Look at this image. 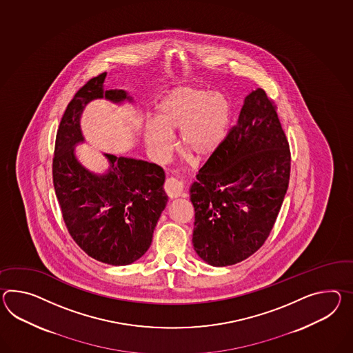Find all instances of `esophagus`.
Masks as SVG:
<instances>
[{
    "label": "esophagus",
    "instance_id": "34e87169",
    "mask_svg": "<svg viewBox=\"0 0 353 353\" xmlns=\"http://www.w3.org/2000/svg\"><path fill=\"white\" fill-rule=\"evenodd\" d=\"M164 190L171 199L180 198L183 194V186L180 181L174 177H168L164 183Z\"/></svg>",
    "mask_w": 353,
    "mask_h": 353
}]
</instances>
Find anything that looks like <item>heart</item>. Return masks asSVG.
Segmentation results:
<instances>
[{
	"label": "heart",
	"mask_w": 353,
	"mask_h": 353,
	"mask_svg": "<svg viewBox=\"0 0 353 353\" xmlns=\"http://www.w3.org/2000/svg\"><path fill=\"white\" fill-rule=\"evenodd\" d=\"M233 105L222 92L180 85L162 97L155 107V120L144 125V143L149 154L164 159L173 148L171 134L179 131V143L198 161L218 153L228 138Z\"/></svg>",
	"instance_id": "heart-1"
}]
</instances>
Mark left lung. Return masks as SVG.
I'll return each instance as SVG.
<instances>
[{"label":"left lung","mask_w":353,"mask_h":353,"mask_svg":"<svg viewBox=\"0 0 353 353\" xmlns=\"http://www.w3.org/2000/svg\"><path fill=\"white\" fill-rule=\"evenodd\" d=\"M291 153L263 89L246 95L237 123L190 188L192 245L213 267L237 264L269 236L288 189Z\"/></svg>","instance_id":"1"}]
</instances>
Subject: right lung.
<instances>
[{"instance_id": "1", "label": "right lung", "mask_w": 353, "mask_h": 353, "mask_svg": "<svg viewBox=\"0 0 353 353\" xmlns=\"http://www.w3.org/2000/svg\"><path fill=\"white\" fill-rule=\"evenodd\" d=\"M107 72L90 79L62 116L53 157V185L69 233L90 258L129 265L152 245L158 219L167 205L162 167L141 159L104 153L108 170L89 171L79 162L78 144L85 141L80 119L88 103L105 99L132 102L123 89H104Z\"/></svg>"}]
</instances>
